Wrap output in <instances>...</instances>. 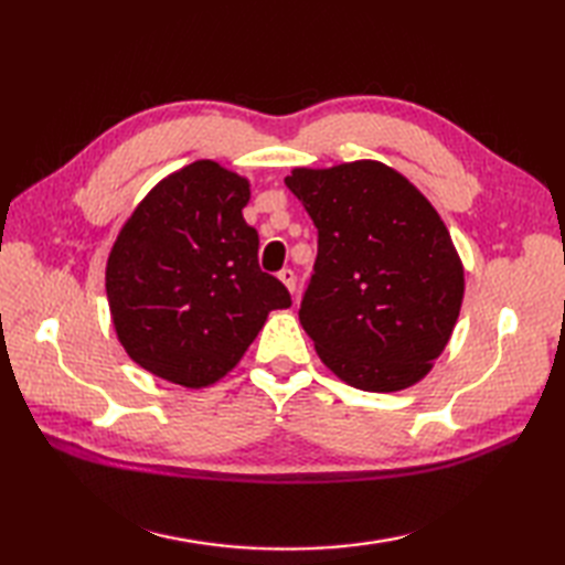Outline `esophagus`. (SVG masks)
Returning <instances> with one entry per match:
<instances>
[{"label": "esophagus", "mask_w": 565, "mask_h": 565, "mask_svg": "<svg viewBox=\"0 0 565 565\" xmlns=\"http://www.w3.org/2000/svg\"><path fill=\"white\" fill-rule=\"evenodd\" d=\"M279 279L284 281L286 289H289L291 294H296V271L294 269H281L279 271Z\"/></svg>", "instance_id": "34e87169"}]
</instances>
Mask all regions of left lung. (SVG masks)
I'll return each mask as SVG.
<instances>
[{
    "label": "left lung",
    "instance_id": "obj_1",
    "mask_svg": "<svg viewBox=\"0 0 565 565\" xmlns=\"http://www.w3.org/2000/svg\"><path fill=\"white\" fill-rule=\"evenodd\" d=\"M286 186L318 227L303 330L354 388L413 386L447 347L463 267L431 203L391 167L347 162L294 170Z\"/></svg>",
    "mask_w": 565,
    "mask_h": 565
}]
</instances>
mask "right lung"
Wrapping results in <instances>:
<instances>
[{"mask_svg":"<svg viewBox=\"0 0 565 565\" xmlns=\"http://www.w3.org/2000/svg\"><path fill=\"white\" fill-rule=\"evenodd\" d=\"M247 179L211 160L184 167L142 199L106 267L118 340L150 374L201 388L218 381L291 294L259 269L245 223Z\"/></svg>","mask_w":565,"mask_h":565,"instance_id":"right-lung-1","label":"right lung"}]
</instances>
